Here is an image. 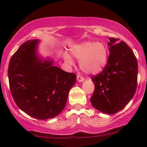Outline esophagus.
<instances>
[{"label":"esophagus","mask_w":147,"mask_h":147,"mask_svg":"<svg viewBox=\"0 0 147 147\" xmlns=\"http://www.w3.org/2000/svg\"><path fill=\"white\" fill-rule=\"evenodd\" d=\"M77 81H78V82H83L84 81V77H82V76H81V75H77Z\"/></svg>","instance_id":"1"}]
</instances>
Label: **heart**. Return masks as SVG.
I'll return each mask as SVG.
<instances>
[{
    "label": "heart",
    "instance_id": "b5f03b06",
    "mask_svg": "<svg viewBox=\"0 0 147 147\" xmlns=\"http://www.w3.org/2000/svg\"><path fill=\"white\" fill-rule=\"evenodd\" d=\"M70 52L79 60L80 68L88 74L100 72L106 65L109 57L107 47L101 42H83L72 46ZM64 58L69 65H73V60L68 53L64 54Z\"/></svg>",
    "mask_w": 147,
    "mask_h": 147
}]
</instances>
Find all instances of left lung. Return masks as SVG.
Returning a JSON list of instances; mask_svg holds the SVG:
<instances>
[{
	"label": "left lung",
	"instance_id": "1",
	"mask_svg": "<svg viewBox=\"0 0 147 147\" xmlns=\"http://www.w3.org/2000/svg\"><path fill=\"white\" fill-rule=\"evenodd\" d=\"M109 38L110 55L103 71L92 77L95 90L92 106L106 114H115L125 107L137 88L138 61L124 41Z\"/></svg>",
	"mask_w": 147,
	"mask_h": 147
}]
</instances>
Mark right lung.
Returning a JSON list of instances; mask_svg holds the SVG:
<instances>
[{"mask_svg": "<svg viewBox=\"0 0 147 147\" xmlns=\"http://www.w3.org/2000/svg\"><path fill=\"white\" fill-rule=\"evenodd\" d=\"M38 42L37 39L27 41L12 55L8 78L18 107L34 118L47 119L63 110L77 75L54 66L50 59L38 58Z\"/></svg>", "mask_w": 147, "mask_h": 147, "instance_id": "add662e5", "label": "right lung"}]
</instances>
